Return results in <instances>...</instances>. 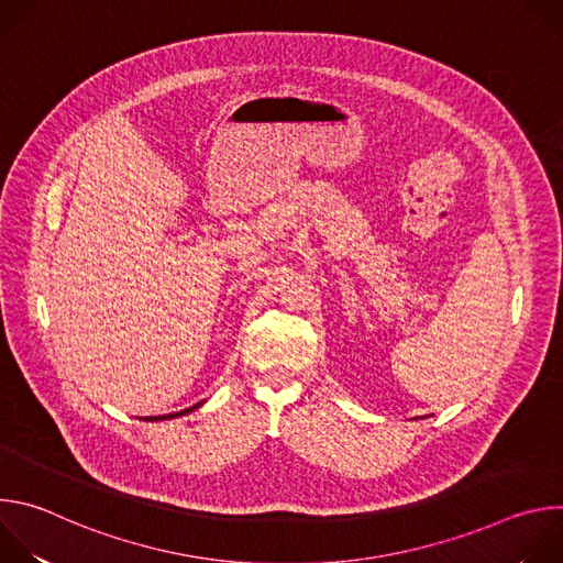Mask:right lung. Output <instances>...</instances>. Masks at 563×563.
Instances as JSON below:
<instances>
[{
  "mask_svg": "<svg viewBox=\"0 0 563 563\" xmlns=\"http://www.w3.org/2000/svg\"><path fill=\"white\" fill-rule=\"evenodd\" d=\"M202 404H205V400H200V404H196V406H191V408H187V410H183V412H176V415H167V417H148L146 421H165V419H176V417H183V415H189V412L198 410Z\"/></svg>",
  "mask_w": 563,
  "mask_h": 563,
  "instance_id": "obj_1",
  "label": "right lung"
}]
</instances>
